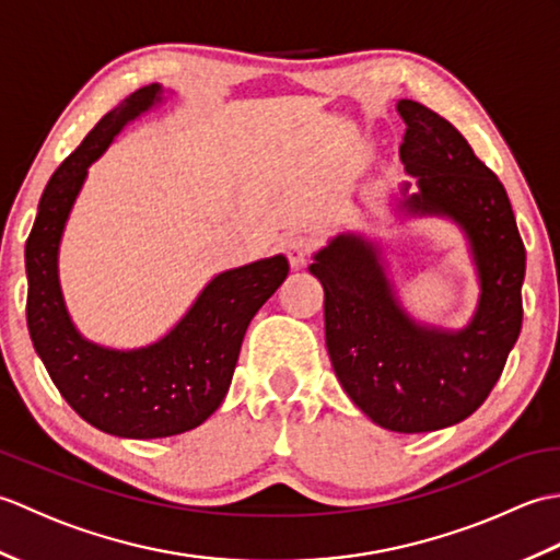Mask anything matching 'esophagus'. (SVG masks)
I'll use <instances>...</instances> for the list:
<instances>
[{"label": "esophagus", "instance_id": "obj_1", "mask_svg": "<svg viewBox=\"0 0 560 560\" xmlns=\"http://www.w3.org/2000/svg\"><path fill=\"white\" fill-rule=\"evenodd\" d=\"M313 247H315V241H313L311 235H291L289 241H287V255H289L291 267L293 269L303 267L305 261H307V257H311Z\"/></svg>", "mask_w": 560, "mask_h": 560}]
</instances>
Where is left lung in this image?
Returning a JSON list of instances; mask_svg holds the SVG:
<instances>
[{
    "label": "left lung",
    "mask_w": 560,
    "mask_h": 560,
    "mask_svg": "<svg viewBox=\"0 0 560 560\" xmlns=\"http://www.w3.org/2000/svg\"><path fill=\"white\" fill-rule=\"evenodd\" d=\"M397 113L411 180L392 209L399 219L459 225L479 279L477 311L459 329L419 323L401 305L380 245L363 233L329 237L307 269L325 289V341L343 392L387 431L428 433L471 416L501 377L522 327L525 245L505 187L467 139L416 101H397Z\"/></svg>",
    "instance_id": "1"
}]
</instances>
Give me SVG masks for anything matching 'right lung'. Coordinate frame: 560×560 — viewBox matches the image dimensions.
<instances>
[{
    "instance_id": "right-lung-1",
    "label": "right lung",
    "mask_w": 560,
    "mask_h": 560,
    "mask_svg": "<svg viewBox=\"0 0 560 560\" xmlns=\"http://www.w3.org/2000/svg\"><path fill=\"white\" fill-rule=\"evenodd\" d=\"M163 103L161 83L135 91L91 129L47 183L26 243V319L59 395L83 421L132 440L168 438L221 407L249 319L283 279L289 259L265 257L217 273L171 331L139 349L91 341L71 323L59 287V243L93 161L139 115Z\"/></svg>"
}]
</instances>
